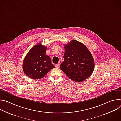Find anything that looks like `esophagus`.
Here are the masks:
<instances>
[{"instance_id": "obj_1", "label": "esophagus", "mask_w": 121, "mask_h": 121, "mask_svg": "<svg viewBox=\"0 0 121 121\" xmlns=\"http://www.w3.org/2000/svg\"><path fill=\"white\" fill-rule=\"evenodd\" d=\"M59 66H60V64H56V65H55V66H56V67H57V68H58L59 67Z\"/></svg>"}]
</instances>
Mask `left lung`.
Returning a JSON list of instances; mask_svg holds the SVG:
<instances>
[{
	"mask_svg": "<svg viewBox=\"0 0 121 121\" xmlns=\"http://www.w3.org/2000/svg\"><path fill=\"white\" fill-rule=\"evenodd\" d=\"M64 61L60 68L70 79L81 82L93 73L95 63L89 50L82 43L73 40L64 45Z\"/></svg>",
	"mask_w": 121,
	"mask_h": 121,
	"instance_id": "1",
	"label": "left lung"
}]
</instances>
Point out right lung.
I'll return each mask as SVG.
<instances>
[{
  "label": "right lung",
  "mask_w": 121,
  "mask_h": 121,
  "mask_svg": "<svg viewBox=\"0 0 121 121\" xmlns=\"http://www.w3.org/2000/svg\"><path fill=\"white\" fill-rule=\"evenodd\" d=\"M46 47L41 43L34 45L24 58L22 68L26 76L33 79L44 77L55 66L45 54Z\"/></svg>",
  "instance_id": "obj_1"
}]
</instances>
